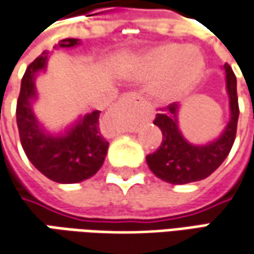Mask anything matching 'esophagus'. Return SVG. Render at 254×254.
Masks as SVG:
<instances>
[{"instance_id":"1","label":"esophagus","mask_w":254,"mask_h":254,"mask_svg":"<svg viewBox=\"0 0 254 254\" xmlns=\"http://www.w3.org/2000/svg\"><path fill=\"white\" fill-rule=\"evenodd\" d=\"M126 100H127V99H126V97H123L122 100H120V102H126Z\"/></svg>"}]
</instances>
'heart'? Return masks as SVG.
Instances as JSON below:
<instances>
[{"mask_svg": "<svg viewBox=\"0 0 254 254\" xmlns=\"http://www.w3.org/2000/svg\"><path fill=\"white\" fill-rule=\"evenodd\" d=\"M203 59L198 49L177 44H161L140 54L127 67V77L150 84L154 102L168 104L181 100L193 87L203 73Z\"/></svg>", "mask_w": 254, "mask_h": 254, "instance_id": "1", "label": "heart"}]
</instances>
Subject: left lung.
<instances>
[{
	"mask_svg": "<svg viewBox=\"0 0 254 254\" xmlns=\"http://www.w3.org/2000/svg\"><path fill=\"white\" fill-rule=\"evenodd\" d=\"M226 79V92L229 96L230 119L218 138L206 144H192L180 130L178 103L170 104L162 114H157L154 124L162 131L160 148L147 155V164L155 177L168 184L181 185L205 180L229 155L235 142L239 104L236 92V76L232 67L223 66Z\"/></svg>",
	"mask_w": 254,
	"mask_h": 254,
	"instance_id": "1",
	"label": "left lung"
}]
</instances>
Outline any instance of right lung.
Segmentation results:
<instances>
[{
  "mask_svg": "<svg viewBox=\"0 0 254 254\" xmlns=\"http://www.w3.org/2000/svg\"><path fill=\"white\" fill-rule=\"evenodd\" d=\"M80 39L66 38L55 48H74ZM51 54L42 52L25 70L16 103V124L28 160L46 178L59 184H76L93 177L104 162L109 142L99 127L100 112L80 116L64 131L51 132L39 123L34 113L38 99L36 77L46 72Z\"/></svg>",
  "mask_w": 254,
  "mask_h": 254,
  "instance_id": "1",
  "label": "right lung"
}]
</instances>
